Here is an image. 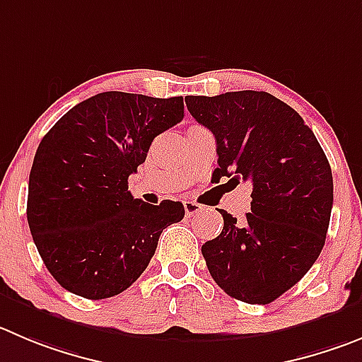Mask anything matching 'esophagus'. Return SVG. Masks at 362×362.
Masks as SVG:
<instances>
[{"label": "esophagus", "instance_id": "esophagus-1", "mask_svg": "<svg viewBox=\"0 0 362 362\" xmlns=\"http://www.w3.org/2000/svg\"><path fill=\"white\" fill-rule=\"evenodd\" d=\"M184 209H185V214L191 218V216H197L198 212L204 211V207H202L200 204H197V202H191V200H185L184 202Z\"/></svg>", "mask_w": 362, "mask_h": 362}]
</instances>
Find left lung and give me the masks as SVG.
I'll return each mask as SVG.
<instances>
[{"label":"left lung","mask_w":362,"mask_h":362,"mask_svg":"<svg viewBox=\"0 0 362 362\" xmlns=\"http://www.w3.org/2000/svg\"><path fill=\"white\" fill-rule=\"evenodd\" d=\"M185 103L216 137L212 177L252 184L245 221L221 209V234L202 246L209 273L232 298L266 305L322 253L334 200L330 164L300 114L273 94L238 90Z\"/></svg>","instance_id":"8db88e82"}]
</instances>
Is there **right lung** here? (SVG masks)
<instances>
[{"label":"right lung","mask_w":362,"mask_h":362,"mask_svg":"<svg viewBox=\"0 0 362 362\" xmlns=\"http://www.w3.org/2000/svg\"><path fill=\"white\" fill-rule=\"evenodd\" d=\"M184 98L109 90L64 114L44 135L28 182L30 232L53 279L89 300L119 295L150 264L180 202L144 204L128 177L158 134L180 123Z\"/></svg>","instance_id":"1"}]
</instances>
